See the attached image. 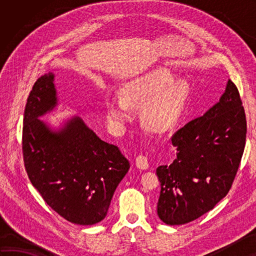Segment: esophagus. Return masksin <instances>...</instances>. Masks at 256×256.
Wrapping results in <instances>:
<instances>
[{
	"mask_svg": "<svg viewBox=\"0 0 256 256\" xmlns=\"http://www.w3.org/2000/svg\"><path fill=\"white\" fill-rule=\"evenodd\" d=\"M135 165L138 168V170H148L150 164H148V157L143 156V155H140L136 157V160H135Z\"/></svg>",
	"mask_w": 256,
	"mask_h": 256,
	"instance_id": "1",
	"label": "esophagus"
}]
</instances>
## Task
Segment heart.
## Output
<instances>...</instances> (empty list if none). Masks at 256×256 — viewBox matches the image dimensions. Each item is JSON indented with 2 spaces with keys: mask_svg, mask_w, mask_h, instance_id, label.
Listing matches in <instances>:
<instances>
[{
  "mask_svg": "<svg viewBox=\"0 0 256 256\" xmlns=\"http://www.w3.org/2000/svg\"><path fill=\"white\" fill-rule=\"evenodd\" d=\"M166 68H156L125 84L121 96H108V118L114 126L123 128L132 116L131 106H143V120L155 131L172 128L184 111L189 84L175 80Z\"/></svg>",
  "mask_w": 256,
  "mask_h": 256,
  "instance_id": "1",
  "label": "heart"
}]
</instances>
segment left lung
<instances>
[{
  "instance_id": "1",
  "label": "left lung",
  "mask_w": 256,
  "mask_h": 256,
  "mask_svg": "<svg viewBox=\"0 0 256 256\" xmlns=\"http://www.w3.org/2000/svg\"><path fill=\"white\" fill-rule=\"evenodd\" d=\"M246 138V112L238 88L229 80L219 102L172 135L177 157L156 170L160 219L180 226L214 209L234 180Z\"/></svg>"
}]
</instances>
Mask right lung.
Segmentation results:
<instances>
[{
	"label": "right lung",
	"instance_id": "1",
	"mask_svg": "<svg viewBox=\"0 0 256 256\" xmlns=\"http://www.w3.org/2000/svg\"><path fill=\"white\" fill-rule=\"evenodd\" d=\"M55 74L38 78L24 112L23 156L30 180L50 208L74 224L106 218L113 194L130 170L118 146L72 116L52 130L40 116L58 106Z\"/></svg>",
	"mask_w": 256,
	"mask_h": 256
}]
</instances>
